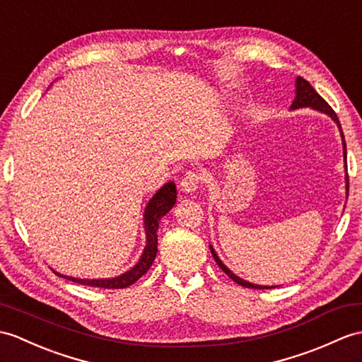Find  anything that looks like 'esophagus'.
Segmentation results:
<instances>
[{
    "label": "esophagus",
    "mask_w": 362,
    "mask_h": 362,
    "mask_svg": "<svg viewBox=\"0 0 362 362\" xmlns=\"http://www.w3.org/2000/svg\"><path fill=\"white\" fill-rule=\"evenodd\" d=\"M200 180H202L200 174H197L194 171H189V173H187V174L183 175V179L180 180L179 188L183 192H187V194H192V192H196L199 189Z\"/></svg>",
    "instance_id": "obj_1"
}]
</instances>
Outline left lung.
<instances>
[{
	"label": "left lung",
	"mask_w": 362,
	"mask_h": 362,
	"mask_svg": "<svg viewBox=\"0 0 362 362\" xmlns=\"http://www.w3.org/2000/svg\"><path fill=\"white\" fill-rule=\"evenodd\" d=\"M295 86H296V90H295V100H293V103L290 106V111H295V109H300V107H312L315 109V111L317 112H322L325 115H329L330 119L336 123V126H338V129L341 132V140H342V153H344V166H346V171H347V148H346V140H344V134H342V128H341V123L338 120V115L334 114L333 109L329 106V103L325 102V100L317 94V92L312 88V85L307 80H304L302 77H298L296 81H295ZM346 194L349 197V175L346 174ZM209 250H211V255L216 260V264L219 265L222 268V272H225L226 274H228L231 279L242 285V287H247V288H276L279 287V285H257V284H251L245 279H242V277H239L238 274H234L228 267H226L222 260L219 259V256H217V253L214 251L213 245H209Z\"/></svg>",
	"instance_id": "obj_1"
}]
</instances>
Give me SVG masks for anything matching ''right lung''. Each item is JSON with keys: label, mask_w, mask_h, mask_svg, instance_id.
I'll return each instance as SVG.
<instances>
[{"label": "right lung", "mask_w": 362, "mask_h": 362, "mask_svg": "<svg viewBox=\"0 0 362 362\" xmlns=\"http://www.w3.org/2000/svg\"><path fill=\"white\" fill-rule=\"evenodd\" d=\"M175 199H177V189H175L174 182L165 183L160 189H157L156 194L149 199V202L145 206V213H143V228H145V236H146V245L143 248V253L139 259V262L134 265L131 270L124 272L120 276L115 277H105V279H81V277H72L66 276L55 272H52L64 277V279H69L72 282L89 285V287H100V288H126L132 285L140 277L145 274L149 267L153 265L156 255H157V231H158V222L162 221V217L170 213Z\"/></svg>", "instance_id": "add662e5"}]
</instances>
